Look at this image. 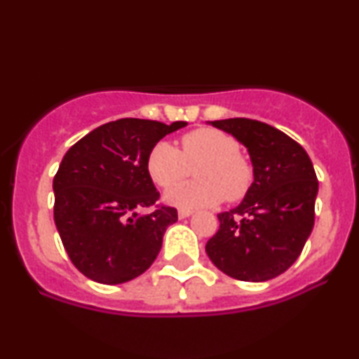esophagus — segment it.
Instances as JSON below:
<instances>
[{
    "mask_svg": "<svg viewBox=\"0 0 359 359\" xmlns=\"http://www.w3.org/2000/svg\"><path fill=\"white\" fill-rule=\"evenodd\" d=\"M192 214H194L192 209H180V211H179V217H180V219H185V217L192 216Z\"/></svg>",
    "mask_w": 359,
    "mask_h": 359,
    "instance_id": "1",
    "label": "esophagus"
}]
</instances>
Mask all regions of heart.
Listing matches in <instances>:
<instances>
[{
	"label": "heart",
	"mask_w": 359,
	"mask_h": 359,
	"mask_svg": "<svg viewBox=\"0 0 359 359\" xmlns=\"http://www.w3.org/2000/svg\"><path fill=\"white\" fill-rule=\"evenodd\" d=\"M192 168L200 180L168 189V204L197 209L211 208L222 199L236 203L253 185V167L240 154L238 140L216 128H197L185 133L182 150L168 142L155 143L147 156L148 175L163 189L184 178Z\"/></svg>",
	"instance_id": "b5f03b06"
}]
</instances>
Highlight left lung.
<instances>
[{
	"mask_svg": "<svg viewBox=\"0 0 359 359\" xmlns=\"http://www.w3.org/2000/svg\"><path fill=\"white\" fill-rule=\"evenodd\" d=\"M248 148L255 180L238 208L217 214L205 253L222 273L265 282L294 265L314 228L316 170L283 131L248 118L211 121Z\"/></svg>",
	"mask_w": 359,
	"mask_h": 359,
	"instance_id": "1",
	"label": "left lung"
}]
</instances>
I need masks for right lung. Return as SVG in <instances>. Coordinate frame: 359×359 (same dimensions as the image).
Masks as SVG:
<instances>
[{
	"mask_svg": "<svg viewBox=\"0 0 359 359\" xmlns=\"http://www.w3.org/2000/svg\"><path fill=\"white\" fill-rule=\"evenodd\" d=\"M187 123L123 118L69 148L53 177V219L62 245L82 275L116 285L150 269L177 209L158 201L147 172L155 143Z\"/></svg>",
	"mask_w": 359,
	"mask_h": 359,
	"instance_id": "1",
	"label": "right lung"
}]
</instances>
